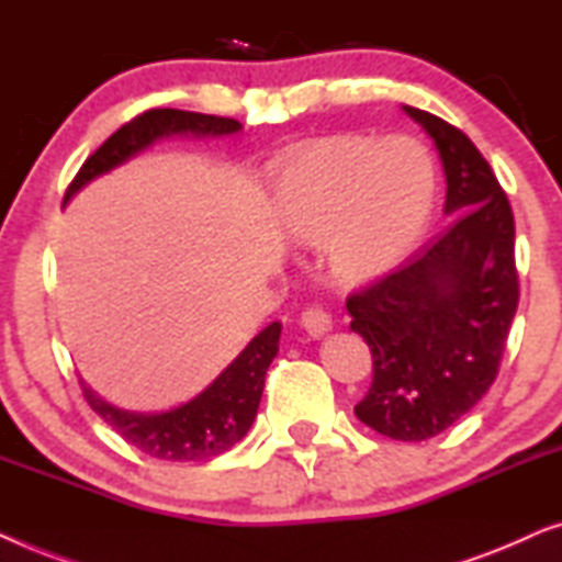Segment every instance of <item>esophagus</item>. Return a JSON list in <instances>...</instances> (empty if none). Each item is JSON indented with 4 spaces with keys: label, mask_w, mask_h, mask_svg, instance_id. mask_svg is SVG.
Returning a JSON list of instances; mask_svg holds the SVG:
<instances>
[{
    "label": "esophagus",
    "mask_w": 562,
    "mask_h": 562,
    "mask_svg": "<svg viewBox=\"0 0 562 562\" xmlns=\"http://www.w3.org/2000/svg\"><path fill=\"white\" fill-rule=\"evenodd\" d=\"M302 327L312 337H322L333 329V314H329L322 304H312L302 312Z\"/></svg>",
    "instance_id": "esophagus-1"
}]
</instances>
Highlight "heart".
Wrapping results in <instances>:
<instances>
[{"label":"heart","instance_id":"obj_1","mask_svg":"<svg viewBox=\"0 0 562 562\" xmlns=\"http://www.w3.org/2000/svg\"><path fill=\"white\" fill-rule=\"evenodd\" d=\"M435 164L412 137L340 135L299 145L276 176V214L291 240L322 245L340 283L391 271L425 235Z\"/></svg>","mask_w":562,"mask_h":562}]
</instances>
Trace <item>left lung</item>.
I'll return each mask as SVG.
<instances>
[{"label":"left lung","mask_w":562,"mask_h":562,"mask_svg":"<svg viewBox=\"0 0 562 562\" xmlns=\"http://www.w3.org/2000/svg\"><path fill=\"white\" fill-rule=\"evenodd\" d=\"M440 150L456 217L394 273L348 296L350 329L373 356L356 417L391 440L440 435L481 402L502 363L519 304L514 214L471 137L404 106Z\"/></svg>","instance_id":"left-lung-1"}]
</instances>
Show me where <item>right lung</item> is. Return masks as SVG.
I'll list each match as a JSON object with an SVG mask.
<instances>
[{
    "label": "right lung",
    "mask_w": 562,
    "mask_h": 562,
    "mask_svg": "<svg viewBox=\"0 0 562 562\" xmlns=\"http://www.w3.org/2000/svg\"><path fill=\"white\" fill-rule=\"evenodd\" d=\"M240 130V122L214 114L183 112V110H148L122 125L117 133L99 145L83 160L71 187L66 189L64 204L91 179L102 176L135 153H140L160 137L168 135H229ZM281 325L271 322L252 337L240 356L191 402L160 414H137L112 406L99 398L89 386L81 391L87 404L110 425L114 432L125 437L130 445L150 458L160 460H210L240 442L256 419L260 396L266 386V371L279 352Z\"/></svg>",
    "instance_id": "obj_1"
}]
</instances>
